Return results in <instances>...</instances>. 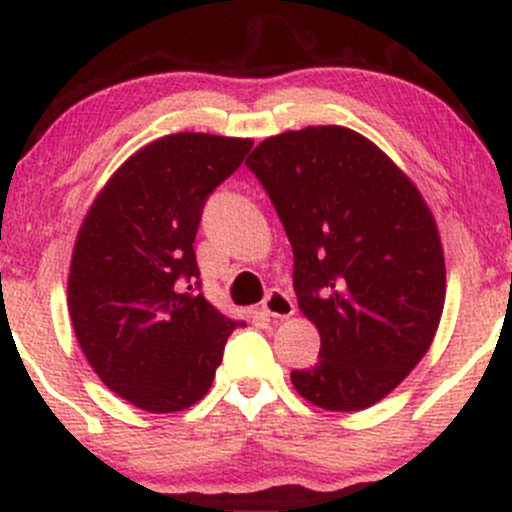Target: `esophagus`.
<instances>
[{
	"label": "esophagus",
	"mask_w": 512,
	"mask_h": 512,
	"mask_svg": "<svg viewBox=\"0 0 512 512\" xmlns=\"http://www.w3.org/2000/svg\"><path fill=\"white\" fill-rule=\"evenodd\" d=\"M261 310L266 312L268 317H280V320H285V317L295 315V302L290 300L288 293L273 288V290H268V295L263 298Z\"/></svg>",
	"instance_id": "34e87169"
}]
</instances>
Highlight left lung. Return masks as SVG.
<instances>
[{"mask_svg":"<svg viewBox=\"0 0 512 512\" xmlns=\"http://www.w3.org/2000/svg\"><path fill=\"white\" fill-rule=\"evenodd\" d=\"M246 166L283 222L298 305L320 332V361L290 381L317 408H371L420 364L442 317L447 278L430 207L346 126L271 136Z\"/></svg>","mask_w":512,"mask_h":512,"instance_id":"left-lung-1","label":"left lung"}]
</instances>
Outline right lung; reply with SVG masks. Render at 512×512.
<instances>
[{"instance_id": "right-lung-1", "label": "right lung", "mask_w": 512, "mask_h": 512, "mask_svg": "<svg viewBox=\"0 0 512 512\" xmlns=\"http://www.w3.org/2000/svg\"><path fill=\"white\" fill-rule=\"evenodd\" d=\"M251 139L170 134L136 151L82 219L68 310L82 354L109 390L148 412L205 398L241 322L200 293L202 207Z\"/></svg>"}]
</instances>
